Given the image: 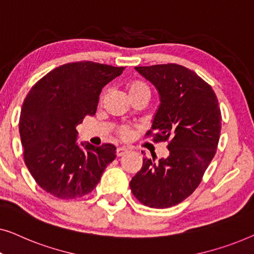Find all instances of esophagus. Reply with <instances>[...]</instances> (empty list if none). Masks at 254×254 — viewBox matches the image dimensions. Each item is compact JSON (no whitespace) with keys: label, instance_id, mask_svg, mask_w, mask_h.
I'll return each instance as SVG.
<instances>
[{"label":"esophagus","instance_id":"esophagus-1","mask_svg":"<svg viewBox=\"0 0 254 254\" xmlns=\"http://www.w3.org/2000/svg\"><path fill=\"white\" fill-rule=\"evenodd\" d=\"M127 148H126V147H117V149H116L117 156H122L124 154H127Z\"/></svg>","mask_w":254,"mask_h":254}]
</instances>
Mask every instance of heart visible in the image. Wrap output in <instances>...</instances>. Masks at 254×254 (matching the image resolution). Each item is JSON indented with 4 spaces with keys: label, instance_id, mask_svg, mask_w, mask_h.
Here are the masks:
<instances>
[{
    "label": "heart",
    "instance_id": "1",
    "mask_svg": "<svg viewBox=\"0 0 254 254\" xmlns=\"http://www.w3.org/2000/svg\"><path fill=\"white\" fill-rule=\"evenodd\" d=\"M128 96L138 94V93H147L149 94V88L145 83H141V81H133V83L128 84L127 87ZM132 133V130L128 127H122L120 128V135L122 138H128Z\"/></svg>",
    "mask_w": 254,
    "mask_h": 254
}]
</instances>
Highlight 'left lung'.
I'll list each match as a JSON object with an SVG mask.
<instances>
[{
	"label": "left lung",
	"mask_w": 254,
	"mask_h": 254,
	"mask_svg": "<svg viewBox=\"0 0 254 254\" xmlns=\"http://www.w3.org/2000/svg\"><path fill=\"white\" fill-rule=\"evenodd\" d=\"M156 88L160 105L146 135L168 141L169 155L155 162L142 159L132 177V193L152 208H168L192 194L215 155L221 110L213 88L197 73L178 64L135 66Z\"/></svg>",
	"instance_id": "1"
}]
</instances>
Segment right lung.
I'll use <instances>...</instances> for the list:
<instances>
[{
    "label": "right lung",
    "mask_w": 254,
    "mask_h": 254,
    "mask_svg": "<svg viewBox=\"0 0 254 254\" xmlns=\"http://www.w3.org/2000/svg\"><path fill=\"white\" fill-rule=\"evenodd\" d=\"M123 70L90 61L67 63L42 77L25 98L19 119L25 164L39 187L54 197L90 193L115 160L112 144H78L76 127L94 115L102 88Z\"/></svg>",
    "instance_id": "obj_1"
}]
</instances>
